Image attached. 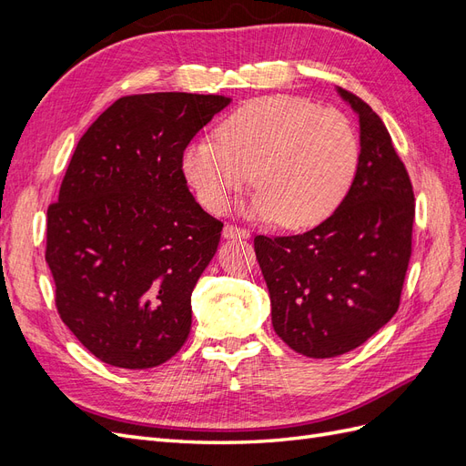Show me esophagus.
<instances>
[{"mask_svg":"<svg viewBox=\"0 0 466 466\" xmlns=\"http://www.w3.org/2000/svg\"><path fill=\"white\" fill-rule=\"evenodd\" d=\"M223 237L225 238H248L250 231H247L243 228H237V225H225Z\"/></svg>","mask_w":466,"mask_h":466,"instance_id":"obj_1","label":"esophagus"}]
</instances>
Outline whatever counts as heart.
I'll return each mask as SVG.
<instances>
[{
  "label": "heart",
  "instance_id": "b5f03b06",
  "mask_svg": "<svg viewBox=\"0 0 466 466\" xmlns=\"http://www.w3.org/2000/svg\"><path fill=\"white\" fill-rule=\"evenodd\" d=\"M360 139L344 112L301 96H262L238 106L216 139L182 151V175L200 204L221 211L252 173L247 211L289 229L313 228L340 206L354 182Z\"/></svg>",
  "mask_w": 466,
  "mask_h": 466
}]
</instances>
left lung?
<instances>
[{
    "mask_svg": "<svg viewBox=\"0 0 466 466\" xmlns=\"http://www.w3.org/2000/svg\"><path fill=\"white\" fill-rule=\"evenodd\" d=\"M360 118V163L334 214L291 237H255L272 327L307 358L356 350L397 313L412 252L414 192L389 130L336 87Z\"/></svg>",
    "mask_w": 466,
    "mask_h": 466,
    "instance_id": "8db88e82",
    "label": "left lung"
}]
</instances>
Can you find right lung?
Instances as JSON below:
<instances>
[{
  "mask_svg": "<svg viewBox=\"0 0 466 466\" xmlns=\"http://www.w3.org/2000/svg\"><path fill=\"white\" fill-rule=\"evenodd\" d=\"M229 103L223 95L122 96L79 139L48 208L46 262L66 327L108 365L149 370L187 342L192 289L223 223L194 200L180 161Z\"/></svg>",
  "mask_w": 466,
  "mask_h": 466,
  "instance_id": "obj_1",
  "label": "right lung"
}]
</instances>
